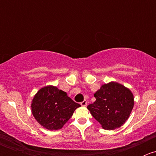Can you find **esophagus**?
I'll use <instances>...</instances> for the list:
<instances>
[{
  "instance_id": "1",
  "label": "esophagus",
  "mask_w": 156,
  "mask_h": 156,
  "mask_svg": "<svg viewBox=\"0 0 156 156\" xmlns=\"http://www.w3.org/2000/svg\"><path fill=\"white\" fill-rule=\"evenodd\" d=\"M81 106H87V100H84V101L81 102Z\"/></svg>"
}]
</instances>
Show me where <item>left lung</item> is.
I'll return each instance as SVG.
<instances>
[{
	"instance_id": "left-lung-1",
	"label": "left lung",
	"mask_w": 156,
	"mask_h": 156,
	"mask_svg": "<svg viewBox=\"0 0 156 156\" xmlns=\"http://www.w3.org/2000/svg\"><path fill=\"white\" fill-rule=\"evenodd\" d=\"M94 96L96 101L87 108L103 129L119 128L128 119L134 105L133 93L129 88L110 81L103 84Z\"/></svg>"
}]
</instances>
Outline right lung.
<instances>
[{"mask_svg": "<svg viewBox=\"0 0 156 156\" xmlns=\"http://www.w3.org/2000/svg\"><path fill=\"white\" fill-rule=\"evenodd\" d=\"M81 105L75 103L67 94L57 87L41 88L31 100V113L35 120L49 130L62 128Z\"/></svg>", "mask_w": 156, "mask_h": 156, "instance_id": "add662e5", "label": "right lung"}]
</instances>
